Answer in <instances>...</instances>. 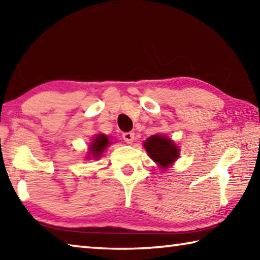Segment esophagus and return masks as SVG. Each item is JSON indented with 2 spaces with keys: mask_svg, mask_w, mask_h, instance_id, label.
<instances>
[{
  "mask_svg": "<svg viewBox=\"0 0 260 260\" xmlns=\"http://www.w3.org/2000/svg\"><path fill=\"white\" fill-rule=\"evenodd\" d=\"M122 139L125 140L126 143H132L134 140V133H132V132H127V133L122 134Z\"/></svg>",
  "mask_w": 260,
  "mask_h": 260,
  "instance_id": "obj_1",
  "label": "esophagus"
}]
</instances>
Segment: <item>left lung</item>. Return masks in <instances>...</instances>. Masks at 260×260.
<instances>
[{
    "label": "left lung",
    "instance_id": "1",
    "mask_svg": "<svg viewBox=\"0 0 260 260\" xmlns=\"http://www.w3.org/2000/svg\"><path fill=\"white\" fill-rule=\"evenodd\" d=\"M149 157L156 161L159 169L165 170L178 159L180 150L172 140L164 135H152L143 143Z\"/></svg>",
    "mask_w": 260,
    "mask_h": 260
}]
</instances>
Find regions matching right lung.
<instances>
[{"label": "right lung", "instance_id": "right-lung-1", "mask_svg": "<svg viewBox=\"0 0 260 260\" xmlns=\"http://www.w3.org/2000/svg\"><path fill=\"white\" fill-rule=\"evenodd\" d=\"M109 144H111L110 142V140L107 135L104 134H98L95 135V138L91 141L89 148H88V156H87V159H89V158H95V159H98L101 156H102V153L104 152L105 149L108 148Z\"/></svg>", "mask_w": 260, "mask_h": 260}]
</instances>
